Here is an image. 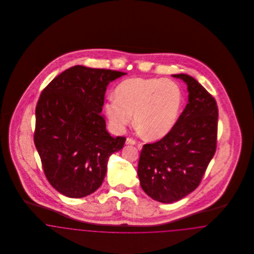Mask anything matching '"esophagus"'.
Segmentation results:
<instances>
[{
  "mask_svg": "<svg viewBox=\"0 0 254 254\" xmlns=\"http://www.w3.org/2000/svg\"><path fill=\"white\" fill-rule=\"evenodd\" d=\"M126 144H127V145H136L137 143H136V141H135L134 139H132V138H127V140H126ZM137 146H138V148H139V149H141V148H142V145H141V144H138Z\"/></svg>",
  "mask_w": 254,
  "mask_h": 254,
  "instance_id": "esophagus-1",
  "label": "esophagus"
}]
</instances>
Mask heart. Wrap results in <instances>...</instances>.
I'll return each instance as SVG.
<instances>
[{
	"instance_id": "b5f03b06",
	"label": "heart",
	"mask_w": 254,
	"mask_h": 254,
	"mask_svg": "<svg viewBox=\"0 0 254 254\" xmlns=\"http://www.w3.org/2000/svg\"><path fill=\"white\" fill-rule=\"evenodd\" d=\"M105 105L111 126L122 130L132 119L139 132L148 140L165 137L178 119L182 91L170 79L129 78L115 89Z\"/></svg>"
}]
</instances>
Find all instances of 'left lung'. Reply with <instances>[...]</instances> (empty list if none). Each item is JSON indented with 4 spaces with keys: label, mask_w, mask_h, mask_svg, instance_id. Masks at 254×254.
Instances as JSON below:
<instances>
[{
    "label": "left lung",
    "mask_w": 254,
    "mask_h": 254,
    "mask_svg": "<svg viewBox=\"0 0 254 254\" xmlns=\"http://www.w3.org/2000/svg\"><path fill=\"white\" fill-rule=\"evenodd\" d=\"M188 85L189 103L172 129L141 150L138 176L145 193L161 203H173L200 185L217 145L215 99L191 76L172 75Z\"/></svg>",
    "instance_id": "obj_1"
}]
</instances>
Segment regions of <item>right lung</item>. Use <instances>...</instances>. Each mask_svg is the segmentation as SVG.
<instances>
[{
    "label": "right lung",
    "mask_w": 254,
    "mask_h": 254,
    "mask_svg": "<svg viewBox=\"0 0 254 254\" xmlns=\"http://www.w3.org/2000/svg\"><path fill=\"white\" fill-rule=\"evenodd\" d=\"M125 74L74 65L42 91L34 144L47 179L60 193H93L104 181L109 156L125 145V137L110 136L100 115L109 82Z\"/></svg>",
    "instance_id": "obj_1"
}]
</instances>
